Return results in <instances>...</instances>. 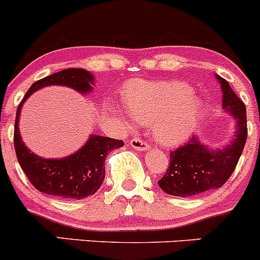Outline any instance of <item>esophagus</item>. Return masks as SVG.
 I'll return each instance as SVG.
<instances>
[{
  "label": "esophagus",
  "instance_id": "esophagus-1",
  "mask_svg": "<svg viewBox=\"0 0 260 260\" xmlns=\"http://www.w3.org/2000/svg\"><path fill=\"white\" fill-rule=\"evenodd\" d=\"M130 146L131 148L136 149L138 151H145V150H149V144L146 143V141H144L143 139H133V140L130 141Z\"/></svg>",
  "mask_w": 260,
  "mask_h": 260
}]
</instances>
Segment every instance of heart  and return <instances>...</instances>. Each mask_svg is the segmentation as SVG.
Segmentation results:
<instances>
[{
    "instance_id": "heart-1",
    "label": "heart",
    "mask_w": 260,
    "mask_h": 260,
    "mask_svg": "<svg viewBox=\"0 0 260 260\" xmlns=\"http://www.w3.org/2000/svg\"><path fill=\"white\" fill-rule=\"evenodd\" d=\"M130 115L121 114L126 124L154 121V136L162 145H176L189 138L199 119L202 103L191 87L179 81H134L122 93Z\"/></svg>"
}]
</instances>
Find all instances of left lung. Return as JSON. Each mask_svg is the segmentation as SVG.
Listing matches in <instances>:
<instances>
[{
    "instance_id": "1",
    "label": "left lung",
    "mask_w": 260,
    "mask_h": 260,
    "mask_svg": "<svg viewBox=\"0 0 260 260\" xmlns=\"http://www.w3.org/2000/svg\"><path fill=\"white\" fill-rule=\"evenodd\" d=\"M223 90V109L237 119L232 143L223 149L211 150L197 138L170 151V164L157 183L165 192L175 197H191L223 186L235 170L248 136L247 111L228 81L216 75Z\"/></svg>"
}]
</instances>
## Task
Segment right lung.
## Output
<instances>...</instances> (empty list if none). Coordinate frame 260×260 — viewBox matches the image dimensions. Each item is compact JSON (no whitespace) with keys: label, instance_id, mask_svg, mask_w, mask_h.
Segmentation results:
<instances>
[{"label":"right lung","instance_id":"1","mask_svg":"<svg viewBox=\"0 0 260 260\" xmlns=\"http://www.w3.org/2000/svg\"><path fill=\"white\" fill-rule=\"evenodd\" d=\"M50 85H63L86 93L93 85V76L82 69H66L34 82L16 112L13 143L20 167L30 183L45 194L62 199H84L98 191L105 178V157L111 150L124 146L117 139L91 135L79 151L65 159H44L27 149L18 130L22 104L35 91Z\"/></svg>","mask_w":260,"mask_h":260}]
</instances>
